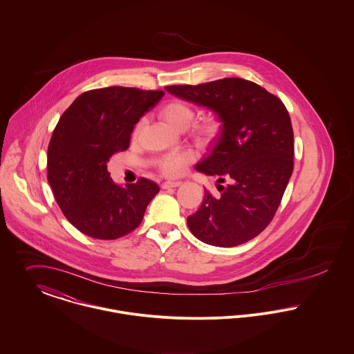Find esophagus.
<instances>
[{
    "label": "esophagus",
    "instance_id": "obj_1",
    "mask_svg": "<svg viewBox=\"0 0 354 354\" xmlns=\"http://www.w3.org/2000/svg\"><path fill=\"white\" fill-rule=\"evenodd\" d=\"M180 185H182V182H179V180H168V182H164L161 185V187L162 189H171V187H178Z\"/></svg>",
    "mask_w": 354,
    "mask_h": 354
}]
</instances>
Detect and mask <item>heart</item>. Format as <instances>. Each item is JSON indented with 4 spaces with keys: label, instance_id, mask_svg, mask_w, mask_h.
Listing matches in <instances>:
<instances>
[{
    "label": "heart",
    "instance_id": "obj_1",
    "mask_svg": "<svg viewBox=\"0 0 354 354\" xmlns=\"http://www.w3.org/2000/svg\"><path fill=\"white\" fill-rule=\"evenodd\" d=\"M160 117L175 130L187 129L196 117L194 109L185 100H171L160 110ZM138 129V127H137ZM137 131V130H136ZM224 131V120L220 114L212 113L199 119L192 127V137L198 145L207 147L217 141ZM192 161V156L186 152H172L158 158V169L167 176L180 175L187 164Z\"/></svg>",
    "mask_w": 354,
    "mask_h": 354
}]
</instances>
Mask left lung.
<instances>
[{
  "label": "left lung",
  "instance_id": "1",
  "mask_svg": "<svg viewBox=\"0 0 354 354\" xmlns=\"http://www.w3.org/2000/svg\"><path fill=\"white\" fill-rule=\"evenodd\" d=\"M165 89L221 115L224 131L196 169L217 179L220 196L205 190L192 234L216 247H235L273 220L293 172V129L285 104L248 80L230 77Z\"/></svg>",
  "mask_w": 354,
  "mask_h": 354
}]
</instances>
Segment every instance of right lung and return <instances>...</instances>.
<instances>
[{"label": "right lung", "mask_w": 354, "mask_h": 354, "mask_svg": "<svg viewBox=\"0 0 354 354\" xmlns=\"http://www.w3.org/2000/svg\"><path fill=\"white\" fill-rule=\"evenodd\" d=\"M162 95L129 86L91 89L58 120L47 151V180L65 217L84 235L113 240L141 224L158 185L140 178L120 187L106 162L129 148L134 124Z\"/></svg>", "instance_id": "right-lung-1"}]
</instances>
